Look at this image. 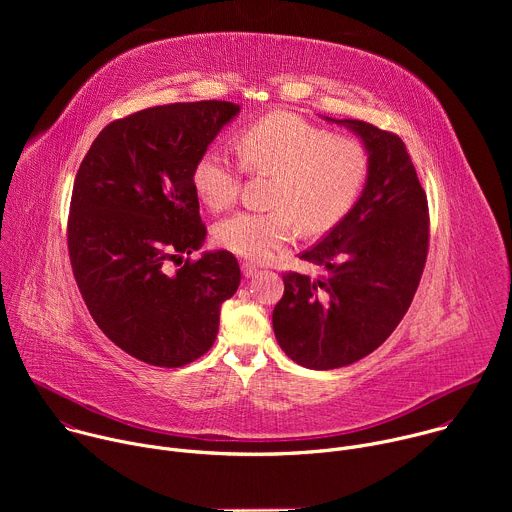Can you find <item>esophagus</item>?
Listing matches in <instances>:
<instances>
[{
    "label": "esophagus",
    "mask_w": 512,
    "mask_h": 512,
    "mask_svg": "<svg viewBox=\"0 0 512 512\" xmlns=\"http://www.w3.org/2000/svg\"><path fill=\"white\" fill-rule=\"evenodd\" d=\"M241 269H243V275H245L247 279H251V277H255V275L259 273V269H257L253 263H243Z\"/></svg>",
    "instance_id": "34e87169"
}]
</instances>
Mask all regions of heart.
Returning a JSON list of instances; mask_svg holds the SVG:
<instances>
[{"label": "heart", "instance_id": "1", "mask_svg": "<svg viewBox=\"0 0 512 512\" xmlns=\"http://www.w3.org/2000/svg\"><path fill=\"white\" fill-rule=\"evenodd\" d=\"M241 166L251 174L273 176L269 212L243 210L216 225V243L249 261H269L298 237L332 229L354 204L369 158L362 143L348 135H330L294 115L271 113L237 139ZM241 166L223 148L206 150L192 172L200 200L229 208L239 196Z\"/></svg>", "mask_w": 512, "mask_h": 512}]
</instances>
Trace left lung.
I'll use <instances>...</instances> for the list:
<instances>
[{"mask_svg":"<svg viewBox=\"0 0 512 512\" xmlns=\"http://www.w3.org/2000/svg\"><path fill=\"white\" fill-rule=\"evenodd\" d=\"M322 119L360 139L369 168L354 206L300 257L326 275H283L273 310L281 350L314 371L346 367L391 336L411 306L429 243L427 198L405 143L367 121Z\"/></svg>","mask_w":512,"mask_h":512,"instance_id":"left-lung-1","label":"left lung"}]
</instances>
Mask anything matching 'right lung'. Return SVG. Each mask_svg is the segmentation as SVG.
Listing matches in <instances>:
<instances>
[{"label":"right lung","instance_id":"1","mask_svg":"<svg viewBox=\"0 0 512 512\" xmlns=\"http://www.w3.org/2000/svg\"><path fill=\"white\" fill-rule=\"evenodd\" d=\"M239 113L227 101L143 109L109 123L77 172L68 216L77 285L105 336L154 367L202 356L241 283L229 251L168 265L204 245L192 172Z\"/></svg>","mask_w":512,"mask_h":512}]
</instances>
